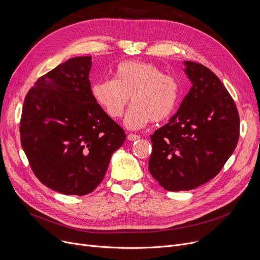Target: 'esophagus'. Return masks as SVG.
<instances>
[{
	"label": "esophagus",
	"instance_id": "1",
	"mask_svg": "<svg viewBox=\"0 0 260 260\" xmlns=\"http://www.w3.org/2000/svg\"><path fill=\"white\" fill-rule=\"evenodd\" d=\"M138 139H140V136L139 135H134V134L127 135V140H129V141H136V140H138Z\"/></svg>",
	"mask_w": 260,
	"mask_h": 260
}]
</instances>
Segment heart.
I'll return each mask as SVG.
<instances>
[{
    "label": "heart",
    "instance_id": "obj_1",
    "mask_svg": "<svg viewBox=\"0 0 260 260\" xmlns=\"http://www.w3.org/2000/svg\"><path fill=\"white\" fill-rule=\"evenodd\" d=\"M93 100L113 119L122 116L131 100L124 124L131 129L144 127L149 121L168 119L176 109L180 97L178 81L165 75L153 63L121 62L115 79H102L91 84Z\"/></svg>",
    "mask_w": 260,
    "mask_h": 260
}]
</instances>
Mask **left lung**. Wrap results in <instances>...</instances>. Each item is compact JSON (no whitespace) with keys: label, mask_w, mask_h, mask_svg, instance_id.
<instances>
[{"label":"left lung","mask_w":260,"mask_h":260,"mask_svg":"<svg viewBox=\"0 0 260 260\" xmlns=\"http://www.w3.org/2000/svg\"><path fill=\"white\" fill-rule=\"evenodd\" d=\"M183 64L192 87L169 123L151 135L149 173L171 192L213 179L239 138L237 107L219 78L202 64Z\"/></svg>","instance_id":"obj_1"}]
</instances>
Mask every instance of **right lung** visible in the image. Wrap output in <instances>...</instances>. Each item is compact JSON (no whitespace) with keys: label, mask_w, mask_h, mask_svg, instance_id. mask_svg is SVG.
Returning a JSON list of instances; mask_svg holds the SVG:
<instances>
[{"label":"right lung","mask_w":260,"mask_h":260,"mask_svg":"<svg viewBox=\"0 0 260 260\" xmlns=\"http://www.w3.org/2000/svg\"><path fill=\"white\" fill-rule=\"evenodd\" d=\"M91 57H76L42 76L27 92L21 144L37 178L64 195L91 193L126 135L92 98Z\"/></svg>","instance_id":"add662e5"}]
</instances>
